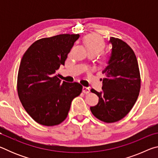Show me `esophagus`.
<instances>
[{
    "label": "esophagus",
    "instance_id": "esophagus-1",
    "mask_svg": "<svg viewBox=\"0 0 158 158\" xmlns=\"http://www.w3.org/2000/svg\"><path fill=\"white\" fill-rule=\"evenodd\" d=\"M90 92V89L88 87L84 86L83 87V93H85V94H87V93H89Z\"/></svg>",
    "mask_w": 158,
    "mask_h": 158
}]
</instances>
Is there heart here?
<instances>
[{
	"mask_svg": "<svg viewBox=\"0 0 158 158\" xmlns=\"http://www.w3.org/2000/svg\"><path fill=\"white\" fill-rule=\"evenodd\" d=\"M84 43L89 53H98L105 47V42L102 37L98 35H89L85 37ZM110 56L105 55L102 58V62L106 63L109 60Z\"/></svg>",
	"mask_w": 158,
	"mask_h": 158,
	"instance_id": "1",
	"label": "heart"
}]
</instances>
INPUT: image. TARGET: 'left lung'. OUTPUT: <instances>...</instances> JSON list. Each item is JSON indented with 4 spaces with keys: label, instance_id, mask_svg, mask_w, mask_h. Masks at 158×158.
Returning <instances> with one entry per match:
<instances>
[{
    "label": "left lung",
    "instance_id": "obj_1",
    "mask_svg": "<svg viewBox=\"0 0 158 158\" xmlns=\"http://www.w3.org/2000/svg\"><path fill=\"white\" fill-rule=\"evenodd\" d=\"M111 54L104 69L102 91H90L99 97L97 105L90 106L94 116L111 123L120 121L129 113L137 101L141 88V77L137 57L129 45L111 37ZM102 80V79H101Z\"/></svg>",
    "mask_w": 158,
    "mask_h": 158
}]
</instances>
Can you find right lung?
Listing matches in <instances>:
<instances>
[{"label": "right lung", "mask_w": 158, "mask_h": 158, "mask_svg": "<svg viewBox=\"0 0 158 158\" xmlns=\"http://www.w3.org/2000/svg\"><path fill=\"white\" fill-rule=\"evenodd\" d=\"M79 37V34H61L40 39L23 56L17 76L18 95L37 123H61L68 116L72 101L81 94V84L61 82L56 74Z\"/></svg>", "instance_id": "add662e5"}]
</instances>
